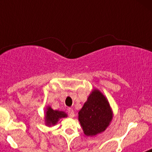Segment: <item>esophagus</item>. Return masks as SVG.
<instances>
[{"label": "esophagus", "mask_w": 152, "mask_h": 152, "mask_svg": "<svg viewBox=\"0 0 152 152\" xmlns=\"http://www.w3.org/2000/svg\"><path fill=\"white\" fill-rule=\"evenodd\" d=\"M68 115H69V116L71 118H73L74 116H75V111H74L73 109L69 108V109H68Z\"/></svg>", "instance_id": "esophagus-1"}]
</instances>
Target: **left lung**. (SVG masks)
<instances>
[{
    "label": "left lung",
    "instance_id": "left-lung-1",
    "mask_svg": "<svg viewBox=\"0 0 152 152\" xmlns=\"http://www.w3.org/2000/svg\"><path fill=\"white\" fill-rule=\"evenodd\" d=\"M113 113L107 98L98 89L92 90L78 112V121L84 135L95 136L110 126Z\"/></svg>",
    "mask_w": 152,
    "mask_h": 152
}]
</instances>
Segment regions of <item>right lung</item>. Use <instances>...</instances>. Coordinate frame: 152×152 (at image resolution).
Wrapping results in <instances>:
<instances>
[{
  "label": "right lung",
  "mask_w": 152,
  "mask_h": 152,
  "mask_svg": "<svg viewBox=\"0 0 152 152\" xmlns=\"http://www.w3.org/2000/svg\"><path fill=\"white\" fill-rule=\"evenodd\" d=\"M68 114L64 111L54 110L51 107L48 106L45 112V124L47 126H53L58 123L61 118H65Z\"/></svg>",
  "instance_id": "add662e5"
}]
</instances>
